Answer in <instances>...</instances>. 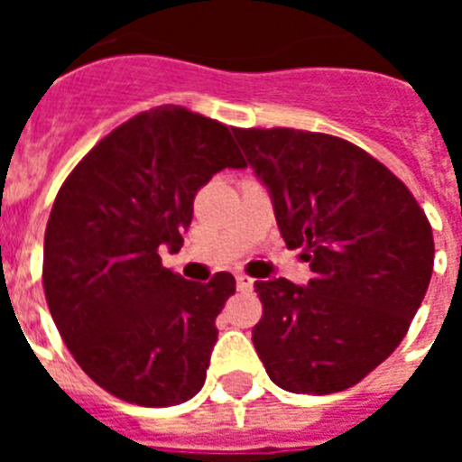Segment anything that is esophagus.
Segmentation results:
<instances>
[{
    "label": "esophagus",
    "mask_w": 462,
    "mask_h": 462,
    "mask_svg": "<svg viewBox=\"0 0 462 462\" xmlns=\"http://www.w3.org/2000/svg\"><path fill=\"white\" fill-rule=\"evenodd\" d=\"M236 284H238V291H252V289H254V280L247 275H243V273H240V275H236Z\"/></svg>",
    "instance_id": "obj_1"
}]
</instances>
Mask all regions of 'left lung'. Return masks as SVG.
Wrapping results in <instances>:
<instances>
[{
	"instance_id": "left-lung-1",
	"label": "left lung",
	"mask_w": 462,
	"mask_h": 462,
	"mask_svg": "<svg viewBox=\"0 0 462 462\" xmlns=\"http://www.w3.org/2000/svg\"><path fill=\"white\" fill-rule=\"evenodd\" d=\"M287 247L312 280L256 282L252 342L291 393L345 391L402 342L428 291L432 228L402 182L354 143L298 129H234Z\"/></svg>"
}]
</instances>
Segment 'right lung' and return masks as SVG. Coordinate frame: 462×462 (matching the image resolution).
Wrapping results in <instances>:
<instances>
[{
  "label": "right lung",
  "instance_id": "add662e5",
  "mask_svg": "<svg viewBox=\"0 0 462 462\" xmlns=\"http://www.w3.org/2000/svg\"><path fill=\"white\" fill-rule=\"evenodd\" d=\"M224 169H245L228 126L159 106L97 143L52 203L43 240L52 321L88 377L120 400L180 405L206 382L236 280L189 282L162 266V252L180 250L196 191Z\"/></svg>",
  "mask_w": 462,
  "mask_h": 462
}]
</instances>
